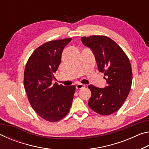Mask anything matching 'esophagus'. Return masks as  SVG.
Segmentation results:
<instances>
[{"instance_id": "34e87169", "label": "esophagus", "mask_w": 149, "mask_h": 149, "mask_svg": "<svg viewBox=\"0 0 149 149\" xmlns=\"http://www.w3.org/2000/svg\"><path fill=\"white\" fill-rule=\"evenodd\" d=\"M85 87V85L84 84H77L76 85V89H81Z\"/></svg>"}]
</instances>
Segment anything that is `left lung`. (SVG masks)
<instances>
[{
	"instance_id": "8db88e82",
	"label": "left lung",
	"mask_w": 149,
	"mask_h": 149,
	"mask_svg": "<svg viewBox=\"0 0 149 149\" xmlns=\"http://www.w3.org/2000/svg\"><path fill=\"white\" fill-rule=\"evenodd\" d=\"M85 46L94 54L98 69L104 74L107 85L99 88L90 85L89 107L102 116L120 109L127 99L132 84V70L129 58L119 45L104 35L82 37Z\"/></svg>"
}]
</instances>
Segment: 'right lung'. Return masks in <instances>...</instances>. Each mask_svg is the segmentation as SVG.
<instances>
[{
	"label": "right lung",
	"instance_id": "obj_1",
	"mask_svg": "<svg viewBox=\"0 0 149 149\" xmlns=\"http://www.w3.org/2000/svg\"><path fill=\"white\" fill-rule=\"evenodd\" d=\"M71 40H54L42 44L34 50L25 68L24 85L29 102L37 114L48 122L64 118L72 104L75 85L52 84L63 49Z\"/></svg>",
	"mask_w": 149,
	"mask_h": 149
}]
</instances>
